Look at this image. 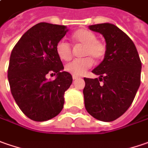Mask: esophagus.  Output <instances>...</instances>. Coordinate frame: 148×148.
Instances as JSON below:
<instances>
[{
	"instance_id": "34e87169",
	"label": "esophagus",
	"mask_w": 148,
	"mask_h": 148,
	"mask_svg": "<svg viewBox=\"0 0 148 148\" xmlns=\"http://www.w3.org/2000/svg\"><path fill=\"white\" fill-rule=\"evenodd\" d=\"M79 79V77H78V76L73 75V79H74V80H75V79Z\"/></svg>"
}]
</instances>
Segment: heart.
Wrapping results in <instances>:
<instances>
[{"label":"heart","instance_id":"obj_1","mask_svg":"<svg viewBox=\"0 0 148 148\" xmlns=\"http://www.w3.org/2000/svg\"><path fill=\"white\" fill-rule=\"evenodd\" d=\"M71 37L74 42L84 45L82 55L86 57L75 59L68 63L65 65V70L73 75L79 76L83 75L87 69L93 65L92 58L95 60H99L103 58L106 53V46L103 42L98 40L96 35L88 29H79L75 31ZM55 50L62 60L67 61L72 57V47L70 44L64 40H60L56 44Z\"/></svg>","mask_w":148,"mask_h":148}]
</instances>
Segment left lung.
Instances as JSON below:
<instances>
[{"mask_svg":"<svg viewBox=\"0 0 148 148\" xmlns=\"http://www.w3.org/2000/svg\"><path fill=\"white\" fill-rule=\"evenodd\" d=\"M88 27L104 37L106 53L92 71L99 79H84V105L94 119L112 122L131 106L141 83L142 63L134 43L119 27L109 23Z\"/></svg>","mask_w":148,"mask_h":148,"instance_id":"8db88e82","label":"left lung"}]
</instances>
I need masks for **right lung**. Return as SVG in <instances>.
<instances>
[{"mask_svg":"<svg viewBox=\"0 0 148 148\" xmlns=\"http://www.w3.org/2000/svg\"><path fill=\"white\" fill-rule=\"evenodd\" d=\"M67 31L65 25L39 23L21 36L11 51L10 92L20 109L31 120L47 121L63 109L64 92L73 79L63 71L55 46ZM48 74H56V79L48 81Z\"/></svg>","mask_w":148,"mask_h":148,"instance_id":"obj_1","label":"right lung"}]
</instances>
